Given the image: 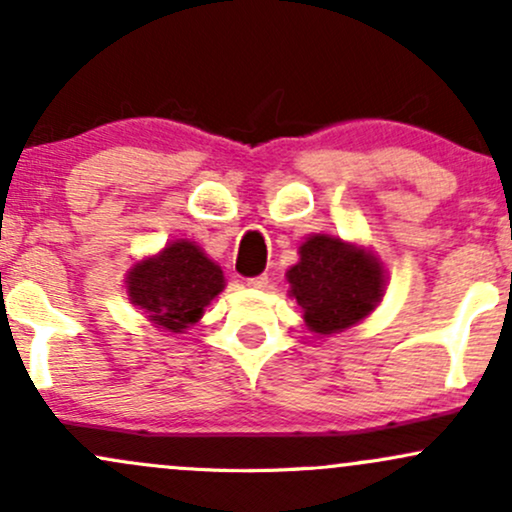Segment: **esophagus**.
<instances>
[{
    "mask_svg": "<svg viewBox=\"0 0 512 512\" xmlns=\"http://www.w3.org/2000/svg\"><path fill=\"white\" fill-rule=\"evenodd\" d=\"M248 286L250 289H267L269 286V276L267 274H260V276H250L248 279Z\"/></svg>",
    "mask_w": 512,
    "mask_h": 512,
    "instance_id": "34e87169",
    "label": "esophagus"
}]
</instances>
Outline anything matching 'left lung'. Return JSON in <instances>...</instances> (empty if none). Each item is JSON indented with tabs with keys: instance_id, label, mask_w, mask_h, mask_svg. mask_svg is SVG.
<instances>
[{
	"instance_id": "obj_1",
	"label": "left lung",
	"mask_w": 512,
	"mask_h": 512,
	"mask_svg": "<svg viewBox=\"0 0 512 512\" xmlns=\"http://www.w3.org/2000/svg\"><path fill=\"white\" fill-rule=\"evenodd\" d=\"M286 272L310 332L334 334L368 317L385 291V269L370 250L317 233Z\"/></svg>"
}]
</instances>
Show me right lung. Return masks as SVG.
<instances>
[{"label":"right lung","mask_w":512,"mask_h":512,"mask_svg":"<svg viewBox=\"0 0 512 512\" xmlns=\"http://www.w3.org/2000/svg\"><path fill=\"white\" fill-rule=\"evenodd\" d=\"M226 286L221 267L192 240H175L127 272L129 301L168 332H182Z\"/></svg>","instance_id":"obj_1"}]
</instances>
